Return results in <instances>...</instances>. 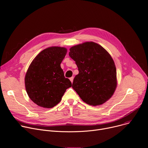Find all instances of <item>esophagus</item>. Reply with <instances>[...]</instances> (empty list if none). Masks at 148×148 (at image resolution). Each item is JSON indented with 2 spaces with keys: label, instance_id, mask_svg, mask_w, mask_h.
<instances>
[{
  "label": "esophagus",
  "instance_id": "esophagus-1",
  "mask_svg": "<svg viewBox=\"0 0 148 148\" xmlns=\"http://www.w3.org/2000/svg\"><path fill=\"white\" fill-rule=\"evenodd\" d=\"M73 79H74V77H72L70 78V81L71 82V83H73Z\"/></svg>",
  "mask_w": 148,
  "mask_h": 148
}]
</instances>
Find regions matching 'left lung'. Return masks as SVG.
Masks as SVG:
<instances>
[{"label":"left lung","instance_id":"8db88e82","mask_svg":"<svg viewBox=\"0 0 148 148\" xmlns=\"http://www.w3.org/2000/svg\"><path fill=\"white\" fill-rule=\"evenodd\" d=\"M79 73L72 87L87 104L100 105L113 95L116 87V71L111 56L101 45L87 42L70 49Z\"/></svg>","mask_w":148,"mask_h":148}]
</instances>
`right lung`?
<instances>
[{
	"label": "right lung",
	"instance_id": "right-lung-1",
	"mask_svg": "<svg viewBox=\"0 0 148 148\" xmlns=\"http://www.w3.org/2000/svg\"><path fill=\"white\" fill-rule=\"evenodd\" d=\"M67 52L65 47H49L39 53L29 65L25 86L30 99L38 106L51 108L61 99L70 80L64 76L61 64Z\"/></svg>",
	"mask_w": 148,
	"mask_h": 148
}]
</instances>
